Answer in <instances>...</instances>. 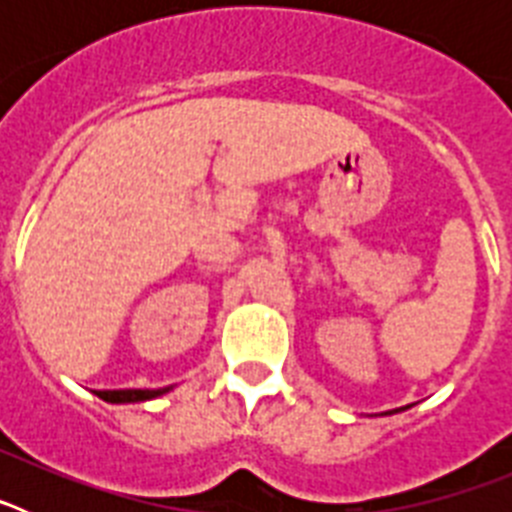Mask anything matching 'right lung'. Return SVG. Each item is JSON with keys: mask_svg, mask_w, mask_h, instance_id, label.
Listing matches in <instances>:
<instances>
[{"mask_svg": "<svg viewBox=\"0 0 512 512\" xmlns=\"http://www.w3.org/2000/svg\"><path fill=\"white\" fill-rule=\"evenodd\" d=\"M164 392H169V387L166 390H99L97 397H102L104 402H143Z\"/></svg>", "mask_w": 512, "mask_h": 512, "instance_id": "obj_1", "label": "right lung"}]
</instances>
